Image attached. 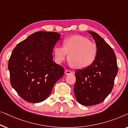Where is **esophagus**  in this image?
<instances>
[{
    "label": "esophagus",
    "mask_w": 128,
    "mask_h": 128,
    "mask_svg": "<svg viewBox=\"0 0 128 128\" xmlns=\"http://www.w3.org/2000/svg\"><path fill=\"white\" fill-rule=\"evenodd\" d=\"M65 74H66V75H71V74H72L73 72L72 71H70V70H66V71H65Z\"/></svg>",
    "instance_id": "esophagus-1"
}]
</instances>
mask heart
<instances>
[{
	"mask_svg": "<svg viewBox=\"0 0 128 128\" xmlns=\"http://www.w3.org/2000/svg\"><path fill=\"white\" fill-rule=\"evenodd\" d=\"M55 62L62 64L68 56L70 64L78 69L87 68L93 63L98 54L96 44L81 35L66 38L62 47L56 46L53 49Z\"/></svg>",
	"mask_w": 128,
	"mask_h": 128,
	"instance_id": "1",
	"label": "heart"
}]
</instances>
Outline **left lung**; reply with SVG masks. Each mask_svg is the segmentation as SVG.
Segmentation results:
<instances>
[{
	"mask_svg": "<svg viewBox=\"0 0 128 128\" xmlns=\"http://www.w3.org/2000/svg\"><path fill=\"white\" fill-rule=\"evenodd\" d=\"M88 32L94 39L98 54L91 66L75 72L74 90L80 104L89 106L102 102L112 91L118 66L116 54L109 44L96 32Z\"/></svg>",
	"mask_w": 128,
	"mask_h": 128,
	"instance_id": "obj_1",
	"label": "left lung"
}]
</instances>
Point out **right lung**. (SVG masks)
I'll return each mask as SVG.
<instances>
[{
  "instance_id": "right-lung-1",
  "label": "right lung",
  "mask_w": 128,
  "mask_h": 128,
  "mask_svg": "<svg viewBox=\"0 0 128 128\" xmlns=\"http://www.w3.org/2000/svg\"><path fill=\"white\" fill-rule=\"evenodd\" d=\"M60 36L54 32H36L12 50L8 64L10 83L26 102L36 103L45 100L63 76L64 68L53 62L52 55Z\"/></svg>"
}]
</instances>
